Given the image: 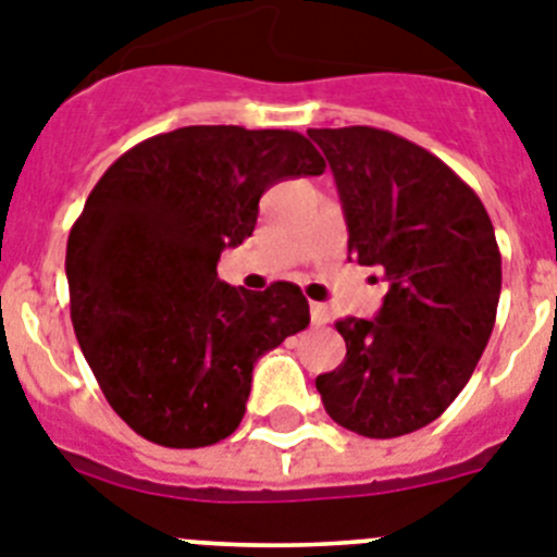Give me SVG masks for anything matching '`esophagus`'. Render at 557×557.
I'll use <instances>...</instances> for the list:
<instances>
[{
	"label": "esophagus",
	"instance_id": "1",
	"mask_svg": "<svg viewBox=\"0 0 557 557\" xmlns=\"http://www.w3.org/2000/svg\"><path fill=\"white\" fill-rule=\"evenodd\" d=\"M311 322L313 325H327L331 322V311L322 302H311Z\"/></svg>",
	"mask_w": 557,
	"mask_h": 557
}]
</instances>
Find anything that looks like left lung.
Returning <instances> with one entry per match:
<instances>
[{
	"label": "left lung",
	"mask_w": 557,
	"mask_h": 557,
	"mask_svg": "<svg viewBox=\"0 0 557 557\" xmlns=\"http://www.w3.org/2000/svg\"><path fill=\"white\" fill-rule=\"evenodd\" d=\"M331 164L347 251L381 265L375 319H338L347 356L317 379L325 412L361 437H400L462 393L496 322L502 255L480 196L434 153L370 125L311 128Z\"/></svg>",
	"instance_id": "8db88e82"
}]
</instances>
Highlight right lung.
Returning a JSON list of instances; mask_svg holds the SVG:
<instances>
[{
  "instance_id": "right-lung-1",
  "label": "right lung",
  "mask_w": 557,
  "mask_h": 557,
  "mask_svg": "<svg viewBox=\"0 0 557 557\" xmlns=\"http://www.w3.org/2000/svg\"><path fill=\"white\" fill-rule=\"evenodd\" d=\"M325 159L297 132L187 125L125 151L66 240L70 311L111 409L164 448H201L244 420L263 352L311 322L299 285L219 280L226 246L258 224L283 178Z\"/></svg>"
}]
</instances>
